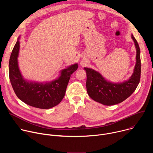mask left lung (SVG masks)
<instances>
[{
    "mask_svg": "<svg viewBox=\"0 0 153 153\" xmlns=\"http://www.w3.org/2000/svg\"><path fill=\"white\" fill-rule=\"evenodd\" d=\"M136 48V63L133 75L128 80L119 83L107 82L99 73L84 68L86 73V90L94 100L105 105H113L121 103L131 95L140 82L141 73L140 51L138 43L131 36Z\"/></svg>",
    "mask_w": 153,
    "mask_h": 153,
    "instance_id": "8db88e82",
    "label": "left lung"
}]
</instances>
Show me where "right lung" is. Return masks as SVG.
Listing matches in <instances>:
<instances>
[{
    "label": "right lung",
    "mask_w": 153,
    "mask_h": 153,
    "mask_svg": "<svg viewBox=\"0 0 153 153\" xmlns=\"http://www.w3.org/2000/svg\"><path fill=\"white\" fill-rule=\"evenodd\" d=\"M19 44L18 40L9 61V77L15 94L20 100L35 108L49 109L58 105L65 96L71 75L77 70V64L63 70L60 77L51 82H27L22 76L18 67Z\"/></svg>",
    "instance_id": "obj_1"
}]
</instances>
